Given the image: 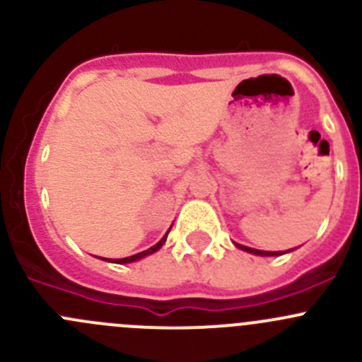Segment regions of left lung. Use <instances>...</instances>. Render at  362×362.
<instances>
[{"label":"left lung","mask_w":362,"mask_h":362,"mask_svg":"<svg viewBox=\"0 0 362 362\" xmlns=\"http://www.w3.org/2000/svg\"><path fill=\"white\" fill-rule=\"evenodd\" d=\"M235 246H238V248H241L243 252H248V253H253V255H260V257H274V255H281V253H287V252H262V250L248 248V246L238 245V243H235ZM288 252H291V250H288Z\"/></svg>","instance_id":"8db88e82"}]
</instances>
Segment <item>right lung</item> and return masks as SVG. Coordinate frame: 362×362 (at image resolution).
I'll list each match as a JSON object with an SVG mask.
<instances>
[{"instance_id":"1","label":"right lung","mask_w":362,"mask_h":362,"mask_svg":"<svg viewBox=\"0 0 362 362\" xmlns=\"http://www.w3.org/2000/svg\"><path fill=\"white\" fill-rule=\"evenodd\" d=\"M169 232H170V228H169V230H167V234H169ZM167 234L163 235V238L160 239V241L156 243L155 246H151V248H149V250H144V252H141V253H135V255H132V257H124V259H109V262H114V264H128V262H135V260L144 259L146 255H151V253L158 252V250L162 248L163 243H165V239H167ZM103 260H107V259H103Z\"/></svg>"}]
</instances>
